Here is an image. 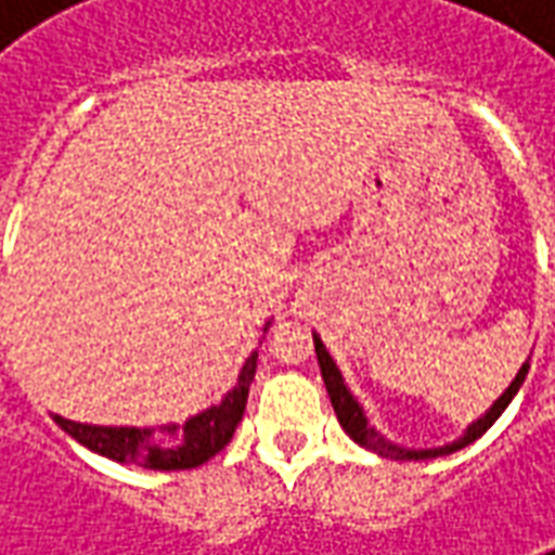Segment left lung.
I'll return each mask as SVG.
<instances>
[{"instance_id":"left-lung-1","label":"left lung","mask_w":555,"mask_h":555,"mask_svg":"<svg viewBox=\"0 0 555 555\" xmlns=\"http://www.w3.org/2000/svg\"><path fill=\"white\" fill-rule=\"evenodd\" d=\"M314 353H318V365H321V374H324L326 392H330V401H333V410H336L338 425L348 430L350 440H357L360 446H365V449H372V452L377 454H384V457H392V461H428V457H440V454L457 452V449H464V446H469L473 440H478V437H481V434H485V430H488L490 425L502 416V410L512 404V398L517 396V389L524 386L526 374H529V362H524V369L517 372L512 386L502 392L500 401H496L485 416L478 418V422H473L461 440H454L452 446H442V449H418L416 452V449H401V446H396V442L384 440V437L369 425V418H365L362 408L357 404V398L350 396V389L345 386V380H341V372H338L336 362H333V357L326 353L324 341H321L318 336H314Z\"/></svg>"}]
</instances>
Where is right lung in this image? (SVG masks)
<instances>
[{
  "label": "right lung",
  "mask_w": 555,
  "mask_h": 555,
  "mask_svg": "<svg viewBox=\"0 0 555 555\" xmlns=\"http://www.w3.org/2000/svg\"><path fill=\"white\" fill-rule=\"evenodd\" d=\"M255 365H258V353H253L246 360L241 377H237V386L222 398V404L193 416L183 428H178V425L166 428L171 440H154V434L147 428H106V425L70 422L65 416L53 418L55 425L67 430L74 440L89 446L91 452L103 454V457H113L118 464L163 469V473L193 469V466L207 464L214 454L222 452L234 437L237 422H241L243 410H246V396H249V384L255 377Z\"/></svg>",
  "instance_id": "add662e5"
}]
</instances>
